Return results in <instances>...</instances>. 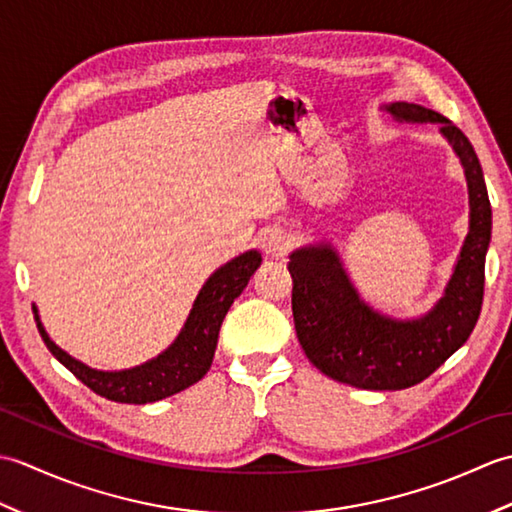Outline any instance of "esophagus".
I'll list each match as a JSON object with an SVG mask.
<instances>
[{
  "label": "esophagus",
  "mask_w": 512,
  "mask_h": 512,
  "mask_svg": "<svg viewBox=\"0 0 512 512\" xmlns=\"http://www.w3.org/2000/svg\"><path fill=\"white\" fill-rule=\"evenodd\" d=\"M259 244H262L266 255L279 259L288 253L290 239L286 233H281V231H266V233H262V237H259Z\"/></svg>",
  "instance_id": "obj_1"
}]
</instances>
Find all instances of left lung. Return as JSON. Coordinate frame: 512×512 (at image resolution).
Here are the masks:
<instances>
[{"label": "left lung", "mask_w": 512, "mask_h": 512, "mask_svg": "<svg viewBox=\"0 0 512 512\" xmlns=\"http://www.w3.org/2000/svg\"><path fill=\"white\" fill-rule=\"evenodd\" d=\"M398 121L440 123L464 165L471 231L447 292L427 317L394 321L358 299L330 246L290 255L292 317L310 363L339 383L361 389H407L422 383L469 339L484 301V264L491 242V202L469 138L449 118L413 103H391Z\"/></svg>", "instance_id": "obj_1"}]
</instances>
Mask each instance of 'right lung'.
Masks as SVG:
<instances>
[{
  "instance_id": "add662e5",
  "label": "right lung",
  "mask_w": 512,
  "mask_h": 512,
  "mask_svg": "<svg viewBox=\"0 0 512 512\" xmlns=\"http://www.w3.org/2000/svg\"><path fill=\"white\" fill-rule=\"evenodd\" d=\"M259 264H262V255L257 250H248V253L231 259L220 270H215L200 290L198 299H195L193 310L176 343L167 352L156 356L154 361L134 369H123V372H99V369H92L76 361L70 354H65L59 345L50 341V336L43 330L37 317V308L32 310H35L37 328L43 343L57 356V361L68 367L83 385H88L94 394L107 400L127 402V405H145V402H156L178 394V391L198 383L209 372L217 345V334H220L226 312L231 308V303L242 295L248 279L253 277Z\"/></svg>"
}]
</instances>
